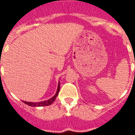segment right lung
<instances>
[{
    "label": "right lung",
    "instance_id": "add662e5",
    "mask_svg": "<svg viewBox=\"0 0 135 135\" xmlns=\"http://www.w3.org/2000/svg\"><path fill=\"white\" fill-rule=\"evenodd\" d=\"M60 90V82H59V85H58V88L56 90V92L55 95L52 97L51 99L48 100H46V101H41V102H37V103H33V102H27V101H23V103H25L27 105H30V106L32 107H41V106H47V105H51L53 102L54 101V100L56 99V98L58 96Z\"/></svg>",
    "mask_w": 135,
    "mask_h": 135
}]
</instances>
